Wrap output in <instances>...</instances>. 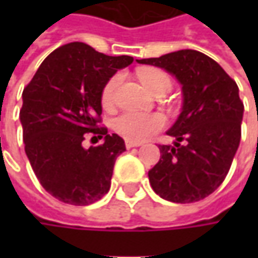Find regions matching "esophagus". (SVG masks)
<instances>
[{
	"instance_id": "esophagus-1",
	"label": "esophagus",
	"mask_w": 258,
	"mask_h": 258,
	"mask_svg": "<svg viewBox=\"0 0 258 258\" xmlns=\"http://www.w3.org/2000/svg\"><path fill=\"white\" fill-rule=\"evenodd\" d=\"M135 146H141V144L139 142H132V141H126V148L127 149H132Z\"/></svg>"
}]
</instances>
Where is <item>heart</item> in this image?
I'll return each mask as SVG.
<instances>
[{"label":"heart","instance_id":"1","mask_svg":"<svg viewBox=\"0 0 258 258\" xmlns=\"http://www.w3.org/2000/svg\"><path fill=\"white\" fill-rule=\"evenodd\" d=\"M120 75H114L109 79L102 92V104L106 110L113 109L116 104V92L120 85ZM139 79L144 86L155 93L161 87H171V80L166 73L158 69H144L139 72ZM114 131L124 139L132 142H142L159 132L165 126V117L161 113H139V112H126L116 117Z\"/></svg>","mask_w":258,"mask_h":258}]
</instances>
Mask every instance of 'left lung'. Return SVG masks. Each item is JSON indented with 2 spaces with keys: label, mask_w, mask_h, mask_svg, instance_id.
Wrapping results in <instances>:
<instances>
[{
  "label": "left lung",
  "mask_w": 258,
  "mask_h": 258,
  "mask_svg": "<svg viewBox=\"0 0 258 258\" xmlns=\"http://www.w3.org/2000/svg\"><path fill=\"white\" fill-rule=\"evenodd\" d=\"M175 76L182 86V110L159 145L161 159L148 172L154 191L166 201L195 203L225 179L241 139L244 104L238 86L211 57L197 50L138 60Z\"/></svg>",
  "instance_id": "left-lung-1"
}]
</instances>
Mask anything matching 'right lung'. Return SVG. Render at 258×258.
I'll return each instance as SVG.
<instances>
[{
    "label": "right lung",
    "instance_id": "1",
    "mask_svg": "<svg viewBox=\"0 0 258 258\" xmlns=\"http://www.w3.org/2000/svg\"><path fill=\"white\" fill-rule=\"evenodd\" d=\"M132 61L131 55H106L76 41L47 55L24 89L20 120L25 154L37 179L57 200L89 205L109 192L114 161L126 146L119 135L99 126L102 92ZM86 133L105 142L87 150Z\"/></svg>",
    "mask_w": 258,
    "mask_h": 258
}]
</instances>
